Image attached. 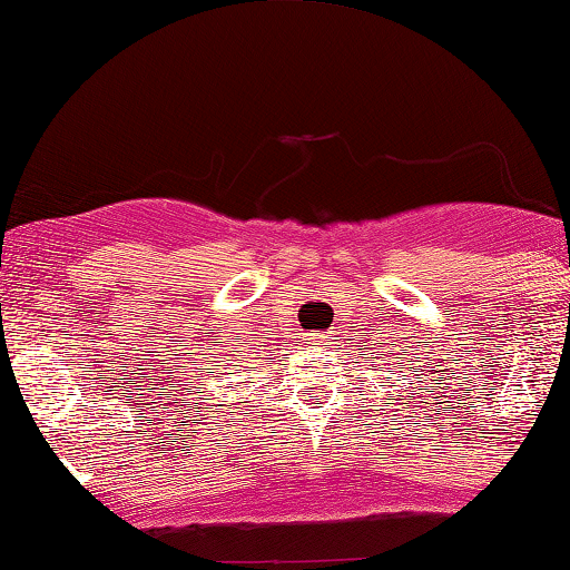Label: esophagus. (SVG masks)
<instances>
[{
	"mask_svg": "<svg viewBox=\"0 0 570 570\" xmlns=\"http://www.w3.org/2000/svg\"><path fill=\"white\" fill-rule=\"evenodd\" d=\"M306 343H308L314 351H321L323 345H328V343H326V336H318V333H314V336H308Z\"/></svg>",
	"mask_w": 570,
	"mask_h": 570,
	"instance_id": "1",
	"label": "esophagus"
}]
</instances>
